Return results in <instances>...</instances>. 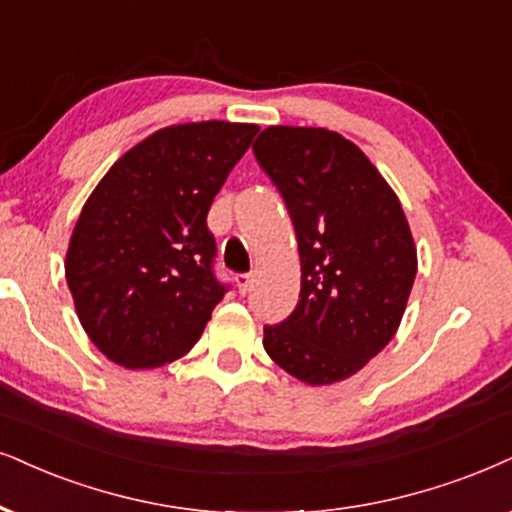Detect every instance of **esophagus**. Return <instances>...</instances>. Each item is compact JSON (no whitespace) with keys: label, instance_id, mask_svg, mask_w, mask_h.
I'll return each instance as SVG.
<instances>
[{"label":"esophagus","instance_id":"esophagus-1","mask_svg":"<svg viewBox=\"0 0 512 512\" xmlns=\"http://www.w3.org/2000/svg\"><path fill=\"white\" fill-rule=\"evenodd\" d=\"M252 283H255V278H252L250 274H238L236 276V286H238V293H241V295L250 293Z\"/></svg>","mask_w":512,"mask_h":512}]
</instances>
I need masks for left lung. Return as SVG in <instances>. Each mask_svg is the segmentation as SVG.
Segmentation results:
<instances>
[{"label": "left lung", "mask_w": 512, "mask_h": 512, "mask_svg": "<svg viewBox=\"0 0 512 512\" xmlns=\"http://www.w3.org/2000/svg\"><path fill=\"white\" fill-rule=\"evenodd\" d=\"M300 250V300L264 349L307 385L352 378L397 333L416 243L397 193L357 144L323 127H267L252 144Z\"/></svg>", "instance_id": "obj_1"}]
</instances>
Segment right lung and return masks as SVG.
<instances>
[{
  "label": "right lung",
  "instance_id": "add662e5",
  "mask_svg": "<svg viewBox=\"0 0 512 512\" xmlns=\"http://www.w3.org/2000/svg\"><path fill=\"white\" fill-rule=\"evenodd\" d=\"M260 132L186 122L139 141L77 219L66 281L84 333L125 368H158L196 345L226 286L215 278L208 212Z\"/></svg>",
  "mask_w": 512,
  "mask_h": 512
}]
</instances>
